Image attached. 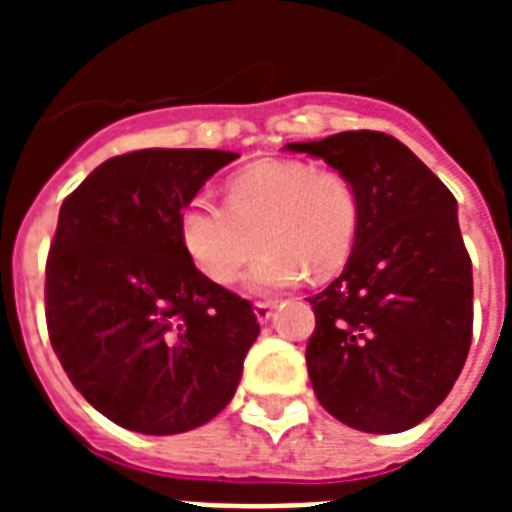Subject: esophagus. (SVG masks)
<instances>
[{
    "label": "esophagus",
    "instance_id": "esophagus-1",
    "mask_svg": "<svg viewBox=\"0 0 512 512\" xmlns=\"http://www.w3.org/2000/svg\"><path fill=\"white\" fill-rule=\"evenodd\" d=\"M271 310H274V302H256V305H253V315H256L259 323H269Z\"/></svg>",
    "mask_w": 512,
    "mask_h": 512
}]
</instances>
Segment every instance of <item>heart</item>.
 <instances>
[{
    "label": "heart",
    "mask_w": 512,
    "mask_h": 512,
    "mask_svg": "<svg viewBox=\"0 0 512 512\" xmlns=\"http://www.w3.org/2000/svg\"><path fill=\"white\" fill-rule=\"evenodd\" d=\"M359 225L361 194L351 176L295 158H271L230 176L225 205L205 194L192 197L179 212V241L215 284L235 282L261 241L266 251L246 284L253 292H269L297 284L305 274H338L354 253Z\"/></svg>",
    "instance_id": "1"
}]
</instances>
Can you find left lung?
I'll use <instances>...</instances> for the list:
<instances>
[{"label": "left lung", "instance_id": "1", "mask_svg": "<svg viewBox=\"0 0 512 512\" xmlns=\"http://www.w3.org/2000/svg\"><path fill=\"white\" fill-rule=\"evenodd\" d=\"M284 151L323 158L361 194L354 253L307 297L305 359L333 418L364 433L408 431L446 400L472 343V259L454 194L400 140L346 130Z\"/></svg>", "mask_w": 512, "mask_h": 512}]
</instances>
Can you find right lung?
I'll list each match as a JSON object with an SVG mask.
<instances>
[{
    "label": "right lung",
    "instance_id": "obj_1",
    "mask_svg": "<svg viewBox=\"0 0 512 512\" xmlns=\"http://www.w3.org/2000/svg\"><path fill=\"white\" fill-rule=\"evenodd\" d=\"M235 158L207 148L107 158L58 212L45 264L51 346L84 400L128 431H192L241 382L256 315L179 241L182 207Z\"/></svg>",
    "mask_w": 512,
    "mask_h": 512
}]
</instances>
